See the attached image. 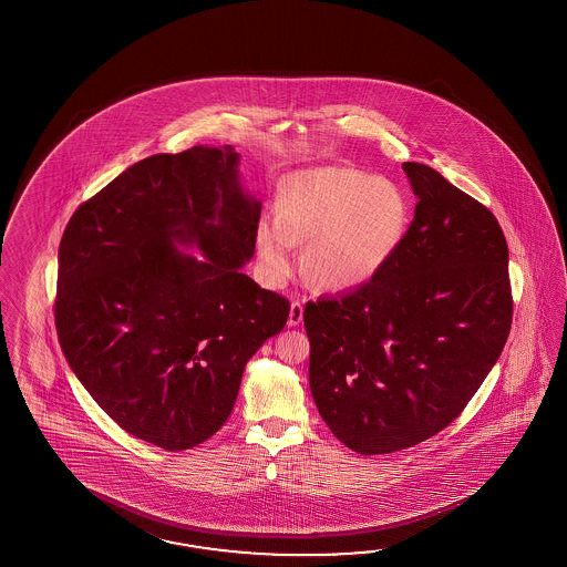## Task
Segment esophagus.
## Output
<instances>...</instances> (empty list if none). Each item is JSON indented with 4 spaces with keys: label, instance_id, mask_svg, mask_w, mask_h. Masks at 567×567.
<instances>
[{
    "label": "esophagus",
    "instance_id": "34e87169",
    "mask_svg": "<svg viewBox=\"0 0 567 567\" xmlns=\"http://www.w3.org/2000/svg\"><path fill=\"white\" fill-rule=\"evenodd\" d=\"M303 318V306L300 301H291L289 306L288 326H300Z\"/></svg>",
    "mask_w": 567,
    "mask_h": 567
}]
</instances>
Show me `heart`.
<instances>
[{
  "mask_svg": "<svg viewBox=\"0 0 567 567\" xmlns=\"http://www.w3.org/2000/svg\"><path fill=\"white\" fill-rule=\"evenodd\" d=\"M408 220V198L386 178L344 166L301 169L279 184L278 215L257 223L259 271L278 288L306 243L301 269L316 286L359 288L398 251Z\"/></svg>",
  "mask_w": 567,
  "mask_h": 567,
  "instance_id": "1",
  "label": "heart"
}]
</instances>
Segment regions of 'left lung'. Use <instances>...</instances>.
<instances>
[{
  "label": "left lung",
  "instance_id": "1",
  "mask_svg": "<svg viewBox=\"0 0 567 567\" xmlns=\"http://www.w3.org/2000/svg\"><path fill=\"white\" fill-rule=\"evenodd\" d=\"M403 169L417 205L398 251L367 284L303 310L316 408L364 456L454 422L513 322L508 247L493 213L425 164Z\"/></svg>",
  "mask_w": 567,
  "mask_h": 567
}]
</instances>
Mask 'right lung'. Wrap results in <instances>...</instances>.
Returning <instances> with one entry per match:
<instances>
[{
  "instance_id": "obj_1",
  "label": "right lung",
  "mask_w": 567,
  "mask_h": 567,
  "mask_svg": "<svg viewBox=\"0 0 567 567\" xmlns=\"http://www.w3.org/2000/svg\"><path fill=\"white\" fill-rule=\"evenodd\" d=\"M237 164L230 145L145 157L74 210L59 247L66 361L113 422L168 452L217 434L245 364L288 322L289 301L241 271L261 203Z\"/></svg>"
}]
</instances>
